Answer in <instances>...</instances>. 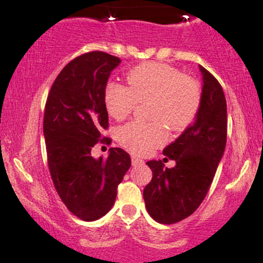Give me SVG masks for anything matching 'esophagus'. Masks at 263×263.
Returning <instances> with one entry per match:
<instances>
[{
    "label": "esophagus",
    "mask_w": 263,
    "mask_h": 263,
    "mask_svg": "<svg viewBox=\"0 0 263 263\" xmlns=\"http://www.w3.org/2000/svg\"><path fill=\"white\" fill-rule=\"evenodd\" d=\"M142 163H144V161H142V159L138 158V157H136V156H132V164L133 165H139V164H142Z\"/></svg>",
    "instance_id": "obj_1"
}]
</instances>
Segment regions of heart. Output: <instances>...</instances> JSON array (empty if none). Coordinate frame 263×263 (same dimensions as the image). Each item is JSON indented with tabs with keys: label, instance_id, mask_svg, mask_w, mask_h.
<instances>
[{
	"label": "heart",
	"instance_id": "1",
	"mask_svg": "<svg viewBox=\"0 0 263 263\" xmlns=\"http://www.w3.org/2000/svg\"><path fill=\"white\" fill-rule=\"evenodd\" d=\"M127 84L110 82L105 89V106L112 118L124 119L138 102L149 101L147 117L152 122L133 121L119 129V142L135 155H148L168 138L165 125L182 132L198 115L202 93L196 81L162 63L136 66Z\"/></svg>",
	"mask_w": 263,
	"mask_h": 263
}]
</instances>
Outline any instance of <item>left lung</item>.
I'll list each match as a JSON object with an SVG mask.
<instances>
[{"label": "left lung", "mask_w": 263, "mask_h": 263, "mask_svg": "<svg viewBox=\"0 0 263 263\" xmlns=\"http://www.w3.org/2000/svg\"><path fill=\"white\" fill-rule=\"evenodd\" d=\"M199 69L203 91L198 115L163 149L176 165L163 169L162 161L147 162L152 180L145 187L144 200L149 216L159 223L180 222L198 209L226 147L227 105L222 87L206 69Z\"/></svg>", "instance_id": "left-lung-1"}]
</instances>
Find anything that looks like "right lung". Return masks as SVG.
<instances>
[{"label": "right lung", "instance_id": "obj_1", "mask_svg": "<svg viewBox=\"0 0 263 263\" xmlns=\"http://www.w3.org/2000/svg\"><path fill=\"white\" fill-rule=\"evenodd\" d=\"M121 59L100 50L70 61L52 84L46 101L43 133L47 162L58 194L78 219L94 221L114 205L118 185L130 168V156L111 147L107 158L94 159L98 142L108 129L105 89Z\"/></svg>", "mask_w": 263, "mask_h": 263}]
</instances>
